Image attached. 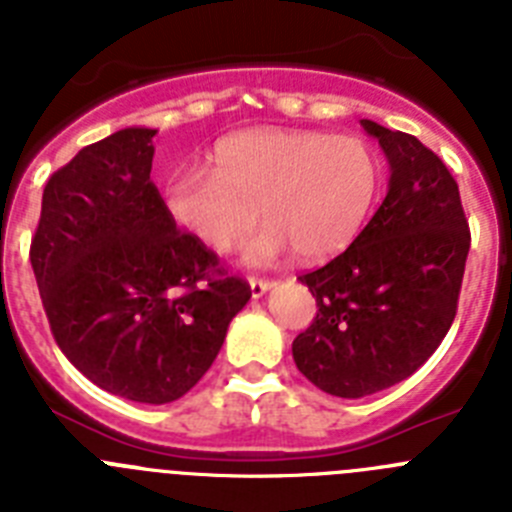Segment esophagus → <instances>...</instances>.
Returning <instances> with one entry per match:
<instances>
[{"mask_svg":"<svg viewBox=\"0 0 512 512\" xmlns=\"http://www.w3.org/2000/svg\"><path fill=\"white\" fill-rule=\"evenodd\" d=\"M248 287H251V297H253V300H259V297H264L266 292H269V289L274 287V282H269V279L251 277V279H248Z\"/></svg>","mask_w":512,"mask_h":512,"instance_id":"34e87169","label":"esophagus"}]
</instances>
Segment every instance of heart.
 <instances>
[{"mask_svg":"<svg viewBox=\"0 0 512 512\" xmlns=\"http://www.w3.org/2000/svg\"><path fill=\"white\" fill-rule=\"evenodd\" d=\"M212 171H179L164 184L171 223L202 248L228 253L266 223L243 251L251 266L297 248L320 261L346 251L364 228L382 184L374 148L356 135L259 128L223 138Z\"/></svg>","mask_w":512,"mask_h":512,"instance_id":"1","label":"heart"}]
</instances>
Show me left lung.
I'll return each mask as SVG.
<instances>
[{
  "label": "left lung",
  "instance_id": "1",
  "mask_svg": "<svg viewBox=\"0 0 512 512\" xmlns=\"http://www.w3.org/2000/svg\"><path fill=\"white\" fill-rule=\"evenodd\" d=\"M390 164L387 197L356 241L300 282L318 302L295 364L318 390L359 400L408 379L449 333L469 256L459 187L415 135L361 120Z\"/></svg>",
  "mask_w": 512,
  "mask_h": 512
}]
</instances>
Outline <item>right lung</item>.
<instances>
[{
    "label": "right lung",
    "instance_id": "1",
    "mask_svg": "<svg viewBox=\"0 0 512 512\" xmlns=\"http://www.w3.org/2000/svg\"><path fill=\"white\" fill-rule=\"evenodd\" d=\"M156 133L135 125L81 148L45 184L30 246L66 359L104 392L146 405L187 395L251 300L166 215L151 182Z\"/></svg>",
    "mask_w": 512,
    "mask_h": 512
}]
</instances>
